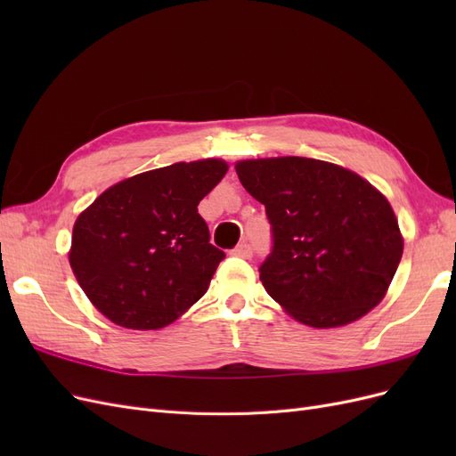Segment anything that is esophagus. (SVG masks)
<instances>
[{
    "label": "esophagus",
    "mask_w": 456,
    "mask_h": 456,
    "mask_svg": "<svg viewBox=\"0 0 456 456\" xmlns=\"http://www.w3.org/2000/svg\"><path fill=\"white\" fill-rule=\"evenodd\" d=\"M232 255L241 256V258H251L253 256V247L249 243H240L236 249L232 251Z\"/></svg>",
    "instance_id": "obj_1"
}]
</instances>
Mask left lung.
Wrapping results in <instances>:
<instances>
[{"label":"left lung","mask_w":456,"mask_h":456,"mask_svg":"<svg viewBox=\"0 0 456 456\" xmlns=\"http://www.w3.org/2000/svg\"><path fill=\"white\" fill-rule=\"evenodd\" d=\"M236 173L266 207L273 249L260 281L289 315L333 329L380 305L403 255L402 230L382 191L312 158L241 159Z\"/></svg>","instance_id":"1"}]
</instances>
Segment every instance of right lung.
Returning a JSON list of instances; mask_svg holds the SVG:
<instances>
[{
    "label": "right lung",
    "instance_id": "add662e5",
    "mask_svg": "<svg viewBox=\"0 0 456 456\" xmlns=\"http://www.w3.org/2000/svg\"><path fill=\"white\" fill-rule=\"evenodd\" d=\"M226 171L216 158L178 161L110 186L79 213L68 260L110 322L161 329L207 293L224 253L209 243L198 205Z\"/></svg>",
    "mask_w": 456,
    "mask_h": 456
}]
</instances>
